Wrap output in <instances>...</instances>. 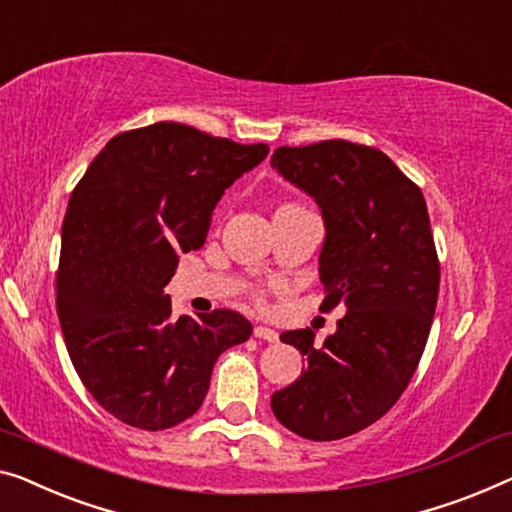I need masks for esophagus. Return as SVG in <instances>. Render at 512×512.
Segmentation results:
<instances>
[{
    "label": "esophagus",
    "instance_id": "34e87169",
    "mask_svg": "<svg viewBox=\"0 0 512 512\" xmlns=\"http://www.w3.org/2000/svg\"><path fill=\"white\" fill-rule=\"evenodd\" d=\"M254 337L256 339H265V342H270V344H274L279 339V335L277 332H274L272 328H268V325H256L254 328Z\"/></svg>",
    "mask_w": 512,
    "mask_h": 512
}]
</instances>
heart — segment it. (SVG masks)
I'll return each mask as SVG.
<instances>
[{
    "mask_svg": "<svg viewBox=\"0 0 512 512\" xmlns=\"http://www.w3.org/2000/svg\"><path fill=\"white\" fill-rule=\"evenodd\" d=\"M286 207H293V205H286ZM286 207H281V210H286Z\"/></svg>",
    "mask_w": 512,
    "mask_h": 512,
    "instance_id": "obj_1",
    "label": "heart"
}]
</instances>
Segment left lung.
<instances>
[{
  "label": "left lung",
  "mask_w": 512,
  "mask_h": 512,
  "mask_svg": "<svg viewBox=\"0 0 512 512\" xmlns=\"http://www.w3.org/2000/svg\"><path fill=\"white\" fill-rule=\"evenodd\" d=\"M270 161L321 207V311L346 307L321 346L309 328L281 335L307 369L274 392L272 411L302 439L337 441L395 406L425 351L441 277L427 203L418 184L369 145H284Z\"/></svg>",
  "instance_id": "left-lung-1"
}]
</instances>
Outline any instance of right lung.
Listing matches in <instances>:
<instances>
[{"label":"right lung","mask_w":512,"mask_h":512,"mask_svg":"<svg viewBox=\"0 0 512 512\" xmlns=\"http://www.w3.org/2000/svg\"><path fill=\"white\" fill-rule=\"evenodd\" d=\"M180 122L117 133L73 189L62 226L57 316L87 392L110 416L159 432L201 409L214 362L247 342L233 309L173 316L177 254L201 249L224 191L268 157Z\"/></svg>","instance_id":"right-lung-1"}]
</instances>
